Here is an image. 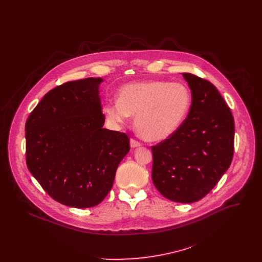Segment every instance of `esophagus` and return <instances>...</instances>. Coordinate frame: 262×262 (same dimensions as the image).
Returning a JSON list of instances; mask_svg holds the SVG:
<instances>
[{
	"label": "esophagus",
	"instance_id": "esophagus-1",
	"mask_svg": "<svg viewBox=\"0 0 262 262\" xmlns=\"http://www.w3.org/2000/svg\"><path fill=\"white\" fill-rule=\"evenodd\" d=\"M129 144H130V147H132V148H137V147H140V146L142 145L139 141H137V140H135V139H130Z\"/></svg>",
	"mask_w": 262,
	"mask_h": 262
}]
</instances>
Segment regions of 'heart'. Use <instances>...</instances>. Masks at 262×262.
Returning a JSON list of instances; mask_svg holds the SVG:
<instances>
[{"mask_svg":"<svg viewBox=\"0 0 262 262\" xmlns=\"http://www.w3.org/2000/svg\"><path fill=\"white\" fill-rule=\"evenodd\" d=\"M191 104L192 93L185 85L152 80L122 86L118 100L106 104L104 113L110 121L119 125L136 116L139 135L147 141L160 142L179 129Z\"/></svg>","mask_w":262,"mask_h":262,"instance_id":"b5f03b06","label":"heart"}]
</instances>
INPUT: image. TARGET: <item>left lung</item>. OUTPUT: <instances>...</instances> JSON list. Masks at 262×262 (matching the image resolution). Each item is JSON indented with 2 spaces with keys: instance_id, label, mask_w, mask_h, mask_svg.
<instances>
[{
  "instance_id": "8db88e82",
  "label": "left lung",
  "mask_w": 262,
  "mask_h": 262,
  "mask_svg": "<svg viewBox=\"0 0 262 262\" xmlns=\"http://www.w3.org/2000/svg\"><path fill=\"white\" fill-rule=\"evenodd\" d=\"M192 104L179 129L152 146V181L167 199L192 203L206 196L229 168L234 119L217 89L195 74L182 73Z\"/></svg>"
}]
</instances>
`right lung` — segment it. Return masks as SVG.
<instances>
[{"instance_id": "right-lung-1", "label": "right lung", "mask_w": 262, "mask_h": 262, "mask_svg": "<svg viewBox=\"0 0 262 262\" xmlns=\"http://www.w3.org/2000/svg\"><path fill=\"white\" fill-rule=\"evenodd\" d=\"M101 78L67 82L48 92L26 122L27 167L61 204H99L129 151L126 134L103 128Z\"/></svg>"}]
</instances>
